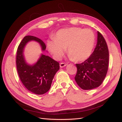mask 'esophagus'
Segmentation results:
<instances>
[{
    "mask_svg": "<svg viewBox=\"0 0 122 122\" xmlns=\"http://www.w3.org/2000/svg\"><path fill=\"white\" fill-rule=\"evenodd\" d=\"M67 65V63H64V62H61L60 64V66L61 68H63V67H64Z\"/></svg>",
    "mask_w": 122,
    "mask_h": 122,
    "instance_id": "1",
    "label": "esophagus"
}]
</instances>
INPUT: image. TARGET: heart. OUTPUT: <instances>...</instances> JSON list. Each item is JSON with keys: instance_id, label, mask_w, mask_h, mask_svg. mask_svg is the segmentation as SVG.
I'll return each mask as SVG.
<instances>
[{"instance_id": "obj_1", "label": "heart", "mask_w": 122, "mask_h": 122, "mask_svg": "<svg viewBox=\"0 0 122 122\" xmlns=\"http://www.w3.org/2000/svg\"><path fill=\"white\" fill-rule=\"evenodd\" d=\"M95 43L94 33L90 29L72 27L59 30L53 40L49 41L48 47L56 59L63 56L64 49L76 62L86 60L91 55Z\"/></svg>"}]
</instances>
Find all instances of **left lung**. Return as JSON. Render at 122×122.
Here are the masks:
<instances>
[{
    "label": "left lung",
    "instance_id": "obj_1",
    "mask_svg": "<svg viewBox=\"0 0 122 122\" xmlns=\"http://www.w3.org/2000/svg\"><path fill=\"white\" fill-rule=\"evenodd\" d=\"M109 52L107 43L97 31V42L93 52L81 63L76 64L77 72L74 79L83 90L98 87L104 81L108 68Z\"/></svg>",
    "mask_w": 122,
    "mask_h": 122
}]
</instances>
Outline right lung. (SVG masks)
<instances>
[{"instance_id":"1","label":"right lung","mask_w":122,"mask_h":122,"mask_svg":"<svg viewBox=\"0 0 122 122\" xmlns=\"http://www.w3.org/2000/svg\"><path fill=\"white\" fill-rule=\"evenodd\" d=\"M31 40L37 41L42 50H46L45 43L40 39L31 36H25L18 47L15 61L17 69L20 79L25 88L36 94L41 95L50 89L54 75L60 69L59 63L49 56L42 54L34 65L28 64L23 52L27 43Z\"/></svg>"}]
</instances>
